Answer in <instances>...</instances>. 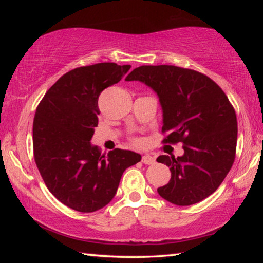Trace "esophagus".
<instances>
[{
    "label": "esophagus",
    "instance_id": "34e87169",
    "mask_svg": "<svg viewBox=\"0 0 263 263\" xmlns=\"http://www.w3.org/2000/svg\"><path fill=\"white\" fill-rule=\"evenodd\" d=\"M141 161L145 164H154L155 159L153 157H151V155H144V157L141 158Z\"/></svg>",
    "mask_w": 263,
    "mask_h": 263
}]
</instances>
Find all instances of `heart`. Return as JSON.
<instances>
[{"instance_id":"obj_1","label":"heart","mask_w":263,"mask_h":263,"mask_svg":"<svg viewBox=\"0 0 263 263\" xmlns=\"http://www.w3.org/2000/svg\"><path fill=\"white\" fill-rule=\"evenodd\" d=\"M136 142H138V141H136Z\"/></svg>"}]
</instances>
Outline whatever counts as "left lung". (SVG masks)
Instances as JSON below:
<instances>
[{
	"instance_id": "left-lung-1",
	"label": "left lung",
	"mask_w": 263,
	"mask_h": 263,
	"mask_svg": "<svg viewBox=\"0 0 263 263\" xmlns=\"http://www.w3.org/2000/svg\"><path fill=\"white\" fill-rule=\"evenodd\" d=\"M152 88L162 108L163 144H183L184 154L160 155L172 177L158 188L175 205H193L215 193L234 162L237 116L228 96L210 78L177 66H140L126 77Z\"/></svg>"
}]
</instances>
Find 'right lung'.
<instances>
[{
  "instance_id": "obj_1",
  "label": "right lung",
  "mask_w": 263,
  "mask_h": 263,
  "mask_svg": "<svg viewBox=\"0 0 263 263\" xmlns=\"http://www.w3.org/2000/svg\"><path fill=\"white\" fill-rule=\"evenodd\" d=\"M130 65L115 62L83 66L62 75L35 110L33 155L47 189L80 212H94L110 203L126 168L141 160L132 151L101 154L91 138L99 124V96L119 82Z\"/></svg>"
}]
</instances>
